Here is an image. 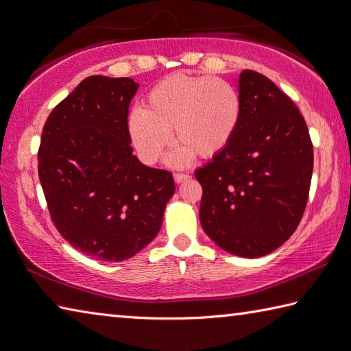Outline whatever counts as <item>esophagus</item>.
Here are the masks:
<instances>
[{
	"mask_svg": "<svg viewBox=\"0 0 351 351\" xmlns=\"http://www.w3.org/2000/svg\"><path fill=\"white\" fill-rule=\"evenodd\" d=\"M175 182H178V184H181V182H185V181H189L190 180V175H185V173H175Z\"/></svg>",
	"mask_w": 351,
	"mask_h": 351,
	"instance_id": "esophagus-1",
	"label": "esophagus"
}]
</instances>
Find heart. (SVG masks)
<instances>
[{
    "label": "heart",
    "mask_w": 351,
    "mask_h": 351,
    "mask_svg": "<svg viewBox=\"0 0 351 351\" xmlns=\"http://www.w3.org/2000/svg\"><path fill=\"white\" fill-rule=\"evenodd\" d=\"M241 119V98L234 84L210 75L173 73L158 81L134 110L128 131L140 160L154 164L170 143V131L180 143L169 155L170 166H187L195 156L214 158L234 138Z\"/></svg>",
    "instance_id": "heart-1"
}]
</instances>
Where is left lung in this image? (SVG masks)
<instances>
[{
  "label": "left lung",
  "instance_id": "obj_1",
  "mask_svg": "<svg viewBox=\"0 0 351 351\" xmlns=\"http://www.w3.org/2000/svg\"><path fill=\"white\" fill-rule=\"evenodd\" d=\"M241 119L225 151L195 171L200 225L228 253L261 258L285 243L308 202L314 151L299 108L271 80L238 78Z\"/></svg>",
  "mask_w": 351,
  "mask_h": 351
}]
</instances>
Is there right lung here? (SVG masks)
<instances>
[{"instance_id": "add662e5", "label": "right lung", "mask_w": 351, "mask_h": 351, "mask_svg": "<svg viewBox=\"0 0 351 351\" xmlns=\"http://www.w3.org/2000/svg\"><path fill=\"white\" fill-rule=\"evenodd\" d=\"M132 78L92 75L51 111L39 147V180L51 219L72 247L121 263L160 232L175 193L170 171L132 154Z\"/></svg>"}]
</instances>
